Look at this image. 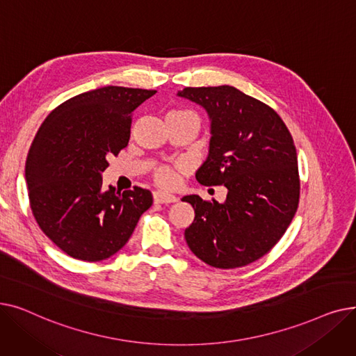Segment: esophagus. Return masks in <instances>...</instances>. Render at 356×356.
I'll return each mask as SVG.
<instances>
[{
    "instance_id": "esophagus-1",
    "label": "esophagus",
    "mask_w": 356,
    "mask_h": 356,
    "mask_svg": "<svg viewBox=\"0 0 356 356\" xmlns=\"http://www.w3.org/2000/svg\"><path fill=\"white\" fill-rule=\"evenodd\" d=\"M153 197H154L156 203H175V202H177V197L175 195L165 193V192H161V191L154 192Z\"/></svg>"
}]
</instances>
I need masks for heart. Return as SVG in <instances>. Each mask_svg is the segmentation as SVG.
I'll use <instances>...</instances> for the list:
<instances>
[{"mask_svg": "<svg viewBox=\"0 0 356 356\" xmlns=\"http://www.w3.org/2000/svg\"><path fill=\"white\" fill-rule=\"evenodd\" d=\"M186 114H193V112L186 111V109H173V111L168 112L167 117L186 115ZM177 168H180V165H177V167L160 165L153 172V179L160 186H164V188H172V186L176 184V180H177Z\"/></svg>", "mask_w": 356, "mask_h": 356, "instance_id": "obj_1", "label": "heart"}]
</instances>
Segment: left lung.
I'll list each match as a JSON object with an SVG mask.
<instances>
[{
	"instance_id": "8db88e82",
	"label": "left lung",
	"mask_w": 356,
	"mask_h": 356,
	"mask_svg": "<svg viewBox=\"0 0 356 356\" xmlns=\"http://www.w3.org/2000/svg\"><path fill=\"white\" fill-rule=\"evenodd\" d=\"M179 97L202 105L212 121L209 156L196 180L228 189L223 203L183 197L195 209L186 242L211 267H245L271 251L296 215L300 177L293 137L271 106L234 86L184 88Z\"/></svg>"
}]
</instances>
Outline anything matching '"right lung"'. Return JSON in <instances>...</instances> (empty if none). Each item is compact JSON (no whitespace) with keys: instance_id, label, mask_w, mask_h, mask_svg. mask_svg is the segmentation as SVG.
Wrapping results in <instances>:
<instances>
[{"instance_id":"obj_1","label":"right lung","mask_w":356,"mask_h":356,"mask_svg":"<svg viewBox=\"0 0 356 356\" xmlns=\"http://www.w3.org/2000/svg\"><path fill=\"white\" fill-rule=\"evenodd\" d=\"M156 90L104 86L79 93L46 117L26 161L29 200L40 229L69 257L97 263L118 252L152 192L102 191L108 159L127 147L134 109Z\"/></svg>"}]
</instances>
